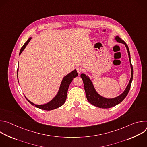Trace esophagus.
Segmentation results:
<instances>
[{"instance_id":"1","label":"esophagus","mask_w":147,"mask_h":147,"mask_svg":"<svg viewBox=\"0 0 147 147\" xmlns=\"http://www.w3.org/2000/svg\"><path fill=\"white\" fill-rule=\"evenodd\" d=\"M77 73L80 74H81V73L83 71V69H82V68L81 67L78 66V67H77Z\"/></svg>"}]
</instances>
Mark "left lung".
Here are the masks:
<instances>
[{
    "instance_id": "1",
    "label": "left lung",
    "mask_w": 147,
    "mask_h": 147,
    "mask_svg": "<svg viewBox=\"0 0 147 147\" xmlns=\"http://www.w3.org/2000/svg\"><path fill=\"white\" fill-rule=\"evenodd\" d=\"M116 40L119 43H122L124 44L125 47L127 48V51H128V54H129V57L130 61V65H131V77L130 78V82L129 85L127 86L126 89L125 90V91L123 92V94H121L120 96L113 98V99H106L104 98L102 96H100L99 95L97 94V92L95 91L94 86L92 85V84L90 80V78L84 74H81V78H82L84 83V90L86 91V97L88 100V101L91 103L93 105L97 107L98 108H110L112 107H113L116 106V105L120 103L121 102H122L124 99L126 97L127 95L130 87H131V82L133 80V66L131 64V62L130 60V53L129 51V47L126 43L125 42L122 40L120 37L119 36H116Z\"/></svg>"
}]
</instances>
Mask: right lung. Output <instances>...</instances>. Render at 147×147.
I'll return each instance as SVG.
<instances>
[{
	"label": "right lung",
	"instance_id": "obj_1",
	"mask_svg": "<svg viewBox=\"0 0 147 147\" xmlns=\"http://www.w3.org/2000/svg\"><path fill=\"white\" fill-rule=\"evenodd\" d=\"M31 38H30L23 45V46L22 47L20 51V55L23 52V51L24 49L26 48V45L28 44L30 40H31ZM17 71H18V69H17ZM78 76V73L76 71V70H74L73 71L71 72L69 74H67L66 76H65L63 79L60 87L59 91L58 94L49 103L44 105H35L31 101H30L28 99H27V100L32 105H35V107L38 108L40 109H43L45 111H51L53 110L56 108H58L59 107H61V105L64 104L65 102L66 98H67V91L69 87L70 84V83L73 81V80L76 77Z\"/></svg>",
	"mask_w": 147,
	"mask_h": 147
}]
</instances>
